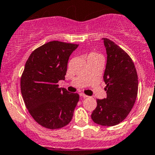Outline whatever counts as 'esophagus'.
Masks as SVG:
<instances>
[{
  "mask_svg": "<svg viewBox=\"0 0 155 155\" xmlns=\"http://www.w3.org/2000/svg\"><path fill=\"white\" fill-rule=\"evenodd\" d=\"M79 95H80V97H83V98H87L88 97V96L87 95H86V94H84V93H79Z\"/></svg>",
  "mask_w": 155,
  "mask_h": 155,
  "instance_id": "1",
  "label": "esophagus"
}]
</instances>
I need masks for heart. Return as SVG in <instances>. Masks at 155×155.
<instances>
[{
	"label": "heart",
	"mask_w": 155,
	"mask_h": 155,
	"mask_svg": "<svg viewBox=\"0 0 155 155\" xmlns=\"http://www.w3.org/2000/svg\"><path fill=\"white\" fill-rule=\"evenodd\" d=\"M90 55H97V54L96 53H91Z\"/></svg>",
	"instance_id": "heart-1"
}]
</instances>
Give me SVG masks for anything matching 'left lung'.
Returning a JSON list of instances; mask_svg holds the SVG:
<instances>
[{"label": "left lung", "mask_w": 155, "mask_h": 155, "mask_svg": "<svg viewBox=\"0 0 155 155\" xmlns=\"http://www.w3.org/2000/svg\"><path fill=\"white\" fill-rule=\"evenodd\" d=\"M107 59L104 80L107 98L97 100L91 114L93 122L111 127L122 122L134 105L138 90V78L130 57L117 45L103 38Z\"/></svg>", "instance_id": "obj_1"}]
</instances>
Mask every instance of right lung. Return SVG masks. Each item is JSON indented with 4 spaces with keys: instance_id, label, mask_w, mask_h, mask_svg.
<instances>
[{
    "instance_id": "1",
    "label": "right lung",
    "mask_w": 155,
    "mask_h": 155,
    "mask_svg": "<svg viewBox=\"0 0 155 155\" xmlns=\"http://www.w3.org/2000/svg\"><path fill=\"white\" fill-rule=\"evenodd\" d=\"M79 45L52 41L32 51L21 78L24 102L33 119L44 127L58 129L71 121L79 96L59 88L69 56Z\"/></svg>"
}]
</instances>
